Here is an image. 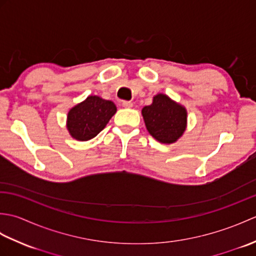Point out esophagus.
<instances>
[{"mask_svg":"<svg viewBox=\"0 0 256 256\" xmlns=\"http://www.w3.org/2000/svg\"><path fill=\"white\" fill-rule=\"evenodd\" d=\"M122 106L124 108H132L133 106V102H131V101H123L122 102Z\"/></svg>","mask_w":256,"mask_h":256,"instance_id":"obj_1","label":"esophagus"}]
</instances>
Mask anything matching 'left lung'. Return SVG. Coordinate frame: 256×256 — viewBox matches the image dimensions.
<instances>
[{"mask_svg": "<svg viewBox=\"0 0 256 256\" xmlns=\"http://www.w3.org/2000/svg\"><path fill=\"white\" fill-rule=\"evenodd\" d=\"M142 116L148 133L160 143H175L186 131V108L167 94L154 96L152 104L142 108Z\"/></svg>", "mask_w": 256, "mask_h": 256, "instance_id": "8db88e82", "label": "left lung"}]
</instances>
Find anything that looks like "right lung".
<instances>
[{"label": "right lung", "mask_w": 256, "mask_h": 256, "mask_svg": "<svg viewBox=\"0 0 256 256\" xmlns=\"http://www.w3.org/2000/svg\"><path fill=\"white\" fill-rule=\"evenodd\" d=\"M116 112V106L112 101L89 96L68 111L66 126L70 136L80 142L96 138Z\"/></svg>", "instance_id": "right-lung-1"}]
</instances>
